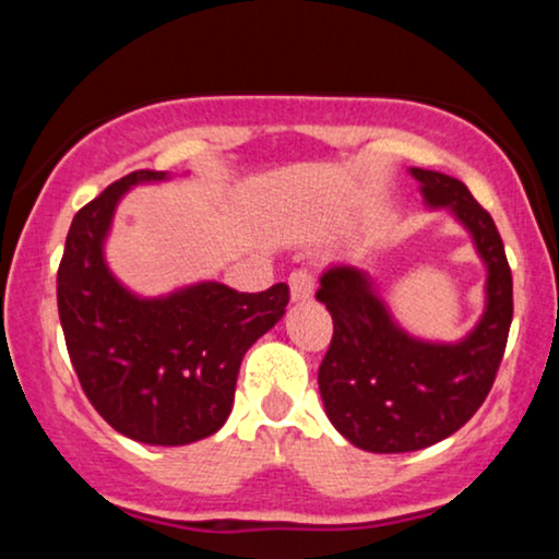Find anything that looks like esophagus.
I'll return each mask as SVG.
<instances>
[{
	"mask_svg": "<svg viewBox=\"0 0 559 559\" xmlns=\"http://www.w3.org/2000/svg\"><path fill=\"white\" fill-rule=\"evenodd\" d=\"M288 286H292L294 301H305L316 294V275L307 271V267H297V271L288 275Z\"/></svg>",
	"mask_w": 559,
	"mask_h": 559,
	"instance_id": "obj_1",
	"label": "esophagus"
}]
</instances>
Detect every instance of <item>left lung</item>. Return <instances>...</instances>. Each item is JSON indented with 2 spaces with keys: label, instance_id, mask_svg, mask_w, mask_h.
<instances>
[{
  "label": "left lung",
  "instance_id": "1",
  "mask_svg": "<svg viewBox=\"0 0 559 559\" xmlns=\"http://www.w3.org/2000/svg\"><path fill=\"white\" fill-rule=\"evenodd\" d=\"M431 207H449L471 230L489 267L486 312L460 344L407 336L389 318L368 275L331 265L316 297L333 318L318 370L325 413L365 452L396 454L447 439L476 415L493 386L512 323V273L491 215L457 178L413 168Z\"/></svg>",
  "mask_w": 559,
  "mask_h": 559
}]
</instances>
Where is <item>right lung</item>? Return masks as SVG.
<instances>
[{
    "label": "right lung",
    "instance_id": "right-lung-1",
    "mask_svg": "<svg viewBox=\"0 0 559 559\" xmlns=\"http://www.w3.org/2000/svg\"><path fill=\"white\" fill-rule=\"evenodd\" d=\"M163 178L128 173L75 213L57 271V310L96 413L133 441L181 447L226 423L243 355L284 318L288 286L243 294L210 281L165 299L126 292L107 271L102 241L126 189Z\"/></svg>",
    "mask_w": 559,
    "mask_h": 559
}]
</instances>
